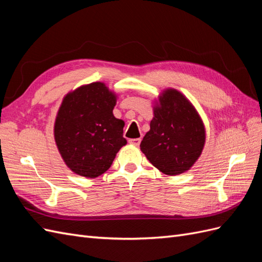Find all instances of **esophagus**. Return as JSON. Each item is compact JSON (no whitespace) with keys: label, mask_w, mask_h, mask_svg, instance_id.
Returning <instances> with one entry per match:
<instances>
[{"label":"esophagus","mask_w":262,"mask_h":262,"mask_svg":"<svg viewBox=\"0 0 262 262\" xmlns=\"http://www.w3.org/2000/svg\"><path fill=\"white\" fill-rule=\"evenodd\" d=\"M129 143L134 145V146H139L140 143H141V139H130Z\"/></svg>","instance_id":"esophagus-1"}]
</instances>
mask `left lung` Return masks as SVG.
Wrapping results in <instances>:
<instances>
[{"mask_svg":"<svg viewBox=\"0 0 262 262\" xmlns=\"http://www.w3.org/2000/svg\"><path fill=\"white\" fill-rule=\"evenodd\" d=\"M149 131L140 147L149 163L169 176L192 167L201 155L205 130L199 114L180 92L168 89L158 97Z\"/></svg>","mask_w":262,"mask_h":262,"instance_id":"obj_1","label":"left lung"}]
</instances>
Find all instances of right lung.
I'll list each match as a JSON object with an SVG mask.
<instances>
[{
    "instance_id": "add662e5",
    "label": "right lung",
    "mask_w": 262,
    "mask_h": 262,
    "mask_svg": "<svg viewBox=\"0 0 262 262\" xmlns=\"http://www.w3.org/2000/svg\"><path fill=\"white\" fill-rule=\"evenodd\" d=\"M116 101V95L100 82L78 87L63 99L54 140L63 161L77 175L100 176L126 144L124 122L113 114Z\"/></svg>"
}]
</instances>
